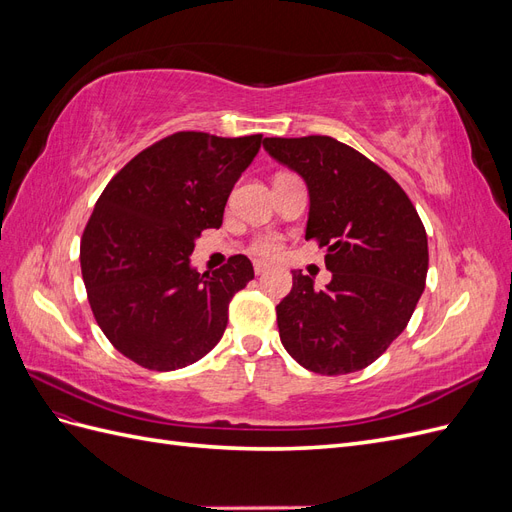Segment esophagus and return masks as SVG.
Listing matches in <instances>:
<instances>
[{"instance_id": "1", "label": "esophagus", "mask_w": 512, "mask_h": 512, "mask_svg": "<svg viewBox=\"0 0 512 512\" xmlns=\"http://www.w3.org/2000/svg\"><path fill=\"white\" fill-rule=\"evenodd\" d=\"M254 271H256V275H262V273L269 271V265H267V262H262V260H256L254 262Z\"/></svg>"}]
</instances>
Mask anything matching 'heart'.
Listing matches in <instances>:
<instances>
[{
  "instance_id": "heart-1",
  "label": "heart",
  "mask_w": 512,
  "mask_h": 512,
  "mask_svg": "<svg viewBox=\"0 0 512 512\" xmlns=\"http://www.w3.org/2000/svg\"><path fill=\"white\" fill-rule=\"evenodd\" d=\"M254 254L258 256H265V258H271V256H277L282 250V241L277 239L275 235H265V237H258L252 245Z\"/></svg>"
}]
</instances>
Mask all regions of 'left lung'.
I'll return each instance as SVG.
<instances>
[{
	"mask_svg": "<svg viewBox=\"0 0 512 512\" xmlns=\"http://www.w3.org/2000/svg\"><path fill=\"white\" fill-rule=\"evenodd\" d=\"M262 145L303 177L305 239L327 247L331 271L324 288L292 271V290L275 307L282 344L322 376L365 369L408 327L425 290V226L386 170L331 136L265 138Z\"/></svg>",
	"mask_w": 512,
	"mask_h": 512,
	"instance_id": "obj_1",
	"label": "left lung"
}]
</instances>
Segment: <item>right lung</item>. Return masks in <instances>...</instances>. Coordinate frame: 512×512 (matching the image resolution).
Masks as SVG:
<instances>
[{
    "mask_svg": "<svg viewBox=\"0 0 512 512\" xmlns=\"http://www.w3.org/2000/svg\"><path fill=\"white\" fill-rule=\"evenodd\" d=\"M262 134L177 132L108 181L81 239L91 312L123 356L153 371L192 365L220 342L228 305L254 280L247 256L200 275L194 241L220 228L226 200Z\"/></svg>",
    "mask_w": 512,
    "mask_h": 512,
    "instance_id": "obj_1",
    "label": "right lung"
}]
</instances>
